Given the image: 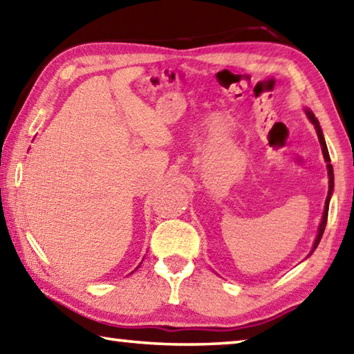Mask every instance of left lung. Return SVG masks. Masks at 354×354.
<instances>
[{
	"mask_svg": "<svg viewBox=\"0 0 354 354\" xmlns=\"http://www.w3.org/2000/svg\"><path fill=\"white\" fill-rule=\"evenodd\" d=\"M306 115L310 120V123L315 127L317 131V136H319V140H320V145H322V151H323V158L326 160V167H328V176H329V190H328V196H326V201H325V211H323V217L320 221V226H319V234L315 237V242H314V247L310 250L309 254L314 253V250L317 248V245H319L320 239L323 236V231H325V226H326V221H328V209H329V200H331V195H333V190H334V171H333V165H331V159H329V153H328V148H326V142H325V137H323L322 133V128H320V123L319 120L315 118V115L313 113V111L306 109Z\"/></svg>",
	"mask_w": 354,
	"mask_h": 354,
	"instance_id": "8db88e82",
	"label": "left lung"
}]
</instances>
